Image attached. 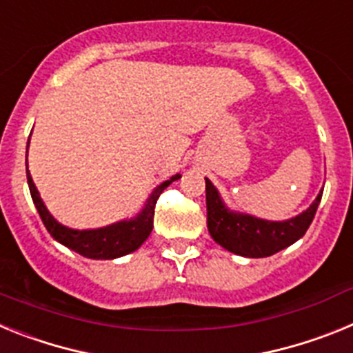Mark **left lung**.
I'll return each mask as SVG.
<instances>
[{"label": "left lung", "mask_w": 353, "mask_h": 353, "mask_svg": "<svg viewBox=\"0 0 353 353\" xmlns=\"http://www.w3.org/2000/svg\"><path fill=\"white\" fill-rule=\"evenodd\" d=\"M207 189V224L212 239L228 251L248 258L272 256L277 251L297 242L313 223L322 192L310 208L301 215L283 223L256 219L252 215L235 214L224 207L219 192L205 179Z\"/></svg>", "instance_id": "1"}]
</instances>
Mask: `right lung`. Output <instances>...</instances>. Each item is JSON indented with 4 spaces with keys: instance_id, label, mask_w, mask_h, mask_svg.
Listing matches in <instances>:
<instances>
[{
    "instance_id": "right-lung-1",
    "label": "right lung",
    "mask_w": 353,
    "mask_h": 353,
    "mask_svg": "<svg viewBox=\"0 0 353 353\" xmlns=\"http://www.w3.org/2000/svg\"><path fill=\"white\" fill-rule=\"evenodd\" d=\"M28 145H30V141H28ZM179 179L180 174H174L170 180L162 182L152 192L148 203H146V207L143 208V212L136 219L121 221V223L99 228V230H83V232H79V230H70V228L56 223L54 217L49 214V210L43 205L35 183H33V179H31L30 171H28V185H30L31 198H33L37 210H39L43 226L48 228V232L51 233L52 239L58 240L60 244L67 245L72 251L79 252L81 256L93 258V260H113V258L123 256V254L136 251L152 233L155 203H157L159 196L162 194V191L171 182Z\"/></svg>"
}]
</instances>
